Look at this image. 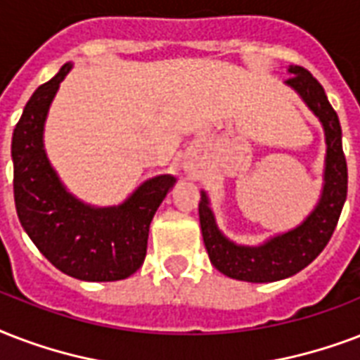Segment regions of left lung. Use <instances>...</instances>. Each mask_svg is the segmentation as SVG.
<instances>
[{"instance_id": "obj_1", "label": "left lung", "mask_w": 360, "mask_h": 360, "mask_svg": "<svg viewBox=\"0 0 360 360\" xmlns=\"http://www.w3.org/2000/svg\"><path fill=\"white\" fill-rule=\"evenodd\" d=\"M289 73L293 77H289L285 84L302 97V101L319 118L325 129L327 158L321 199L299 227L274 236L261 246H238L221 235L210 210L208 197L205 191H200V231L210 263L221 274L235 280L266 283L289 278L308 266L330 240L347 197V163L342 150L338 114L330 107L323 86L311 77L310 71L300 65H291Z\"/></svg>"}]
</instances>
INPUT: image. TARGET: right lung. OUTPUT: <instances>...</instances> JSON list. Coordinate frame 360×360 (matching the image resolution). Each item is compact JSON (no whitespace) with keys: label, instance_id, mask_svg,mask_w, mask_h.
<instances>
[{"label":"right lung","instance_id":"right-lung-1","mask_svg":"<svg viewBox=\"0 0 360 360\" xmlns=\"http://www.w3.org/2000/svg\"><path fill=\"white\" fill-rule=\"evenodd\" d=\"M71 67L65 63L39 86L13 133L16 214L39 252L63 274L84 281L124 280L144 263L150 224L176 178H150L125 202L107 208L84 205L63 188L44 152L43 131Z\"/></svg>","mask_w":360,"mask_h":360}]
</instances>
